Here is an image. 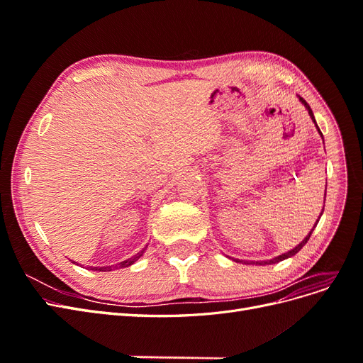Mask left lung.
Masks as SVG:
<instances>
[{"label": "left lung", "mask_w": 363, "mask_h": 363, "mask_svg": "<svg viewBox=\"0 0 363 363\" xmlns=\"http://www.w3.org/2000/svg\"><path fill=\"white\" fill-rule=\"evenodd\" d=\"M300 98V101L304 104V107L307 108V112H309V115H311V118H312V121H313V123H315V125H316V121H315V116H313V113H312V108H311V106L309 104H307L306 103V100H304V98H301V96H298ZM316 128H318V133H320L321 135V138H323V133H321V130H320V127H318L316 125ZM324 139V138H323ZM323 215V213H321ZM318 221H320V219H318ZM318 221H316V224H318ZM316 224H315V227H316ZM312 232H313V228H312ZM312 232L309 233V235H307L303 240H301V242L298 244V245H296L295 248H292L291 251H288V252H284V255H280V256H277V257H274V259H271V260H262V262H251V263H256V265H271V263H277V262H281V260H284V259H288V257H292V256H295L296 255V252H298L306 244H307V240H309V238H311V235H312Z\"/></svg>", "instance_id": "left-lung-1"}]
</instances>
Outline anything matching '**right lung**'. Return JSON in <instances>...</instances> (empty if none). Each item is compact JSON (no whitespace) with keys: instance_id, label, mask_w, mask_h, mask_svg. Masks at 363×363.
<instances>
[{"instance_id":"right-lung-1","label":"right lung","mask_w":363,"mask_h":363,"mask_svg":"<svg viewBox=\"0 0 363 363\" xmlns=\"http://www.w3.org/2000/svg\"><path fill=\"white\" fill-rule=\"evenodd\" d=\"M145 250H147V247L142 248V251H139L136 256L130 257V259H127V260H124V262H121V263H118V265H112V267H89V269H92V271H112V269H118V268H127V267H130V265H133V263H135L142 255H144Z\"/></svg>"}]
</instances>
